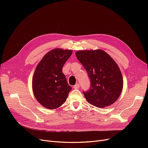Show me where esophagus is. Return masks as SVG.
Segmentation results:
<instances>
[{
	"label": "esophagus",
	"mask_w": 148,
	"mask_h": 148,
	"mask_svg": "<svg viewBox=\"0 0 148 148\" xmlns=\"http://www.w3.org/2000/svg\"><path fill=\"white\" fill-rule=\"evenodd\" d=\"M79 87H80L79 83H77V84H76L75 85H74V86H73V88L75 89H77L79 88Z\"/></svg>",
	"instance_id": "esophagus-1"
}]
</instances>
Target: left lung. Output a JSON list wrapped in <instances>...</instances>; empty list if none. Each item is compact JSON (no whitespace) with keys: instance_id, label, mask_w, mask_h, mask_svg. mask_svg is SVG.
Returning a JSON list of instances; mask_svg holds the SVG:
<instances>
[{"instance_id":"obj_1","label":"left lung","mask_w":148,"mask_h":148,"mask_svg":"<svg viewBox=\"0 0 148 148\" xmlns=\"http://www.w3.org/2000/svg\"><path fill=\"white\" fill-rule=\"evenodd\" d=\"M75 56L88 73L90 80L89 91L83 92L90 104L104 108L113 104L123 89L121 70L112 58L104 50H80Z\"/></svg>"}]
</instances>
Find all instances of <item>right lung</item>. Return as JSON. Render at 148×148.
<instances>
[{"mask_svg": "<svg viewBox=\"0 0 148 148\" xmlns=\"http://www.w3.org/2000/svg\"><path fill=\"white\" fill-rule=\"evenodd\" d=\"M71 50L54 49L46 53L36 67L32 78V90L36 100L43 107L55 109L66 100L71 87L62 73Z\"/></svg>", "mask_w": 148, "mask_h": 148, "instance_id": "1", "label": "right lung"}]
</instances>
